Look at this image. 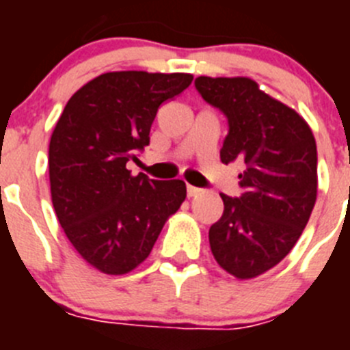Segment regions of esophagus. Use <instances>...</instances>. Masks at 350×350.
<instances>
[{"mask_svg": "<svg viewBox=\"0 0 350 350\" xmlns=\"http://www.w3.org/2000/svg\"><path fill=\"white\" fill-rule=\"evenodd\" d=\"M200 193H202V189H198V187H194V185H187V196L189 198L198 196Z\"/></svg>", "mask_w": 350, "mask_h": 350, "instance_id": "1", "label": "esophagus"}]
</instances>
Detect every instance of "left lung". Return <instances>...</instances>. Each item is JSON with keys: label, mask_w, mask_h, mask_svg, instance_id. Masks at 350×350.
I'll list each match as a JSON object with an SVG mask.
<instances>
[{"label": "left lung", "mask_w": 350, "mask_h": 350, "mask_svg": "<svg viewBox=\"0 0 350 350\" xmlns=\"http://www.w3.org/2000/svg\"><path fill=\"white\" fill-rule=\"evenodd\" d=\"M203 100L230 124L224 165L245 163L243 194H221L224 212L208 231L219 267L240 280L271 270L296 245L317 200V147L296 110L261 91L249 77H198Z\"/></svg>", "instance_id": "obj_1"}]
</instances>
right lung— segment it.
<instances>
[{"instance_id":"1","label":"right lung","mask_w":350,"mask_h":350,"mask_svg":"<svg viewBox=\"0 0 350 350\" xmlns=\"http://www.w3.org/2000/svg\"><path fill=\"white\" fill-rule=\"evenodd\" d=\"M193 82L189 73L110 71L68 100L49 145L51 196L61 228L92 268L124 275L148 258L184 180L131 175L157 108Z\"/></svg>"}]
</instances>
